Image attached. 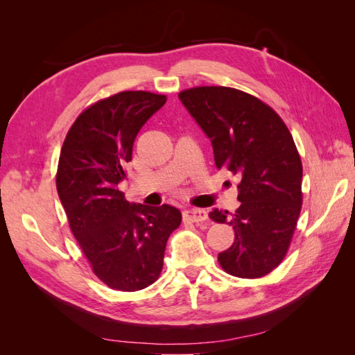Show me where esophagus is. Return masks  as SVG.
<instances>
[{
  "label": "esophagus",
  "mask_w": 355,
  "mask_h": 355,
  "mask_svg": "<svg viewBox=\"0 0 355 355\" xmlns=\"http://www.w3.org/2000/svg\"><path fill=\"white\" fill-rule=\"evenodd\" d=\"M184 218L189 222L202 223V222L207 220V211L202 210V209H188L184 213Z\"/></svg>",
  "instance_id": "obj_1"
}]
</instances>
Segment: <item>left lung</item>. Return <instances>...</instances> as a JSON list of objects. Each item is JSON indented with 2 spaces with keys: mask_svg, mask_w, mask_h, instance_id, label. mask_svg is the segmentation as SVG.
<instances>
[{
  "mask_svg": "<svg viewBox=\"0 0 355 355\" xmlns=\"http://www.w3.org/2000/svg\"><path fill=\"white\" fill-rule=\"evenodd\" d=\"M179 99L210 139L216 167L240 179L237 211L209 213L235 231L219 263L234 277L266 275L286 256L302 206V163L293 137L274 110L244 92L196 87Z\"/></svg>",
  "mask_w": 355,
  "mask_h": 355,
  "instance_id": "obj_1",
  "label": "left lung"
}]
</instances>
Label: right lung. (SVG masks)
Listing matches in <instances>:
<instances>
[{
	"label": "right lung",
	"mask_w": 355,
	"mask_h": 355,
	"mask_svg": "<svg viewBox=\"0 0 355 355\" xmlns=\"http://www.w3.org/2000/svg\"><path fill=\"white\" fill-rule=\"evenodd\" d=\"M166 101L163 94L121 92L94 103L75 120L60 151L56 187L71 231L93 272L123 292L157 280L168 235L182 222L170 204L128 202L118 191L137 133Z\"/></svg>",
	"instance_id": "obj_1"
}]
</instances>
